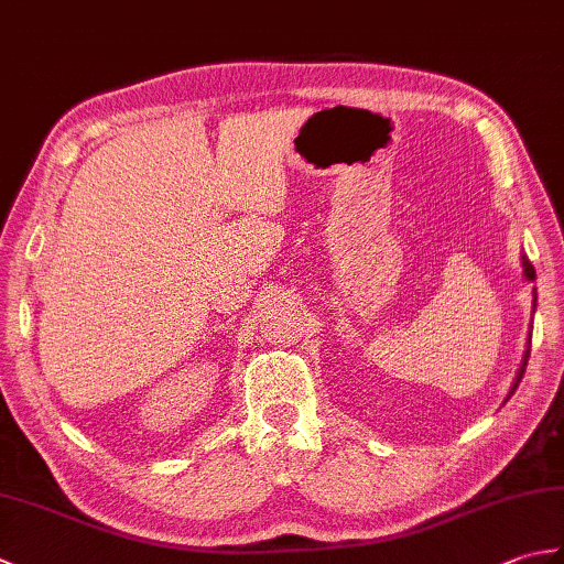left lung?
Segmentation results:
<instances>
[{"label": "left lung", "instance_id": "1", "mask_svg": "<svg viewBox=\"0 0 564 564\" xmlns=\"http://www.w3.org/2000/svg\"><path fill=\"white\" fill-rule=\"evenodd\" d=\"M521 267H523V275H525V281H535V269H533V263L529 261V257L525 254H521ZM535 289H533V310H535ZM529 354H531V334H529V346H525V351H523V361H521V368H519V373H517V378H513V386H511V390H509V394H507V400L511 398L513 392H517V388H519V382H521V378H523V370H525V364H529Z\"/></svg>", "mask_w": 564, "mask_h": 564}]
</instances>
